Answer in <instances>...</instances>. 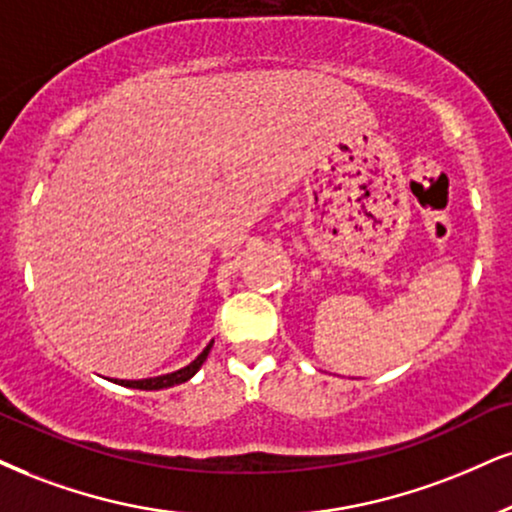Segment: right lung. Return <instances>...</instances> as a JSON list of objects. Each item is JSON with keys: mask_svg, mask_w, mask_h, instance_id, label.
Returning a JSON list of instances; mask_svg holds the SVG:
<instances>
[{"mask_svg": "<svg viewBox=\"0 0 512 512\" xmlns=\"http://www.w3.org/2000/svg\"><path fill=\"white\" fill-rule=\"evenodd\" d=\"M211 346H213V342L206 346L204 351L199 353L197 358H194L192 363L189 365H185V368H180V370H175V372H168V375H159V377H149V380H113V382H118V384H123V387H132V389H144V391H154V389H166V387H175V384H182V382H187L189 377L194 375V372H197L201 365H204V361H206V356H208V351H211Z\"/></svg>", "mask_w": 512, "mask_h": 512, "instance_id": "obj_1", "label": "right lung"}]
</instances>
